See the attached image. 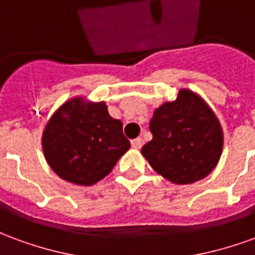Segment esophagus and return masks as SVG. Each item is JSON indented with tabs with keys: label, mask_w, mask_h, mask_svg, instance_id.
Masks as SVG:
<instances>
[{
	"label": "esophagus",
	"mask_w": 255,
	"mask_h": 255,
	"mask_svg": "<svg viewBox=\"0 0 255 255\" xmlns=\"http://www.w3.org/2000/svg\"><path fill=\"white\" fill-rule=\"evenodd\" d=\"M131 144H132L133 149H140V147H142V144H143V139L142 138L133 139L132 142H131Z\"/></svg>",
	"instance_id": "obj_1"
}]
</instances>
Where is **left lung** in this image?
Instances as JSON below:
<instances>
[{
	"label": "left lung",
	"mask_w": 255,
	"mask_h": 255,
	"mask_svg": "<svg viewBox=\"0 0 255 255\" xmlns=\"http://www.w3.org/2000/svg\"><path fill=\"white\" fill-rule=\"evenodd\" d=\"M153 139L142 147L151 168L175 184L206 177L223 151V129L208 104L190 90L155 109L150 120Z\"/></svg>",
	"instance_id": "1"
}]
</instances>
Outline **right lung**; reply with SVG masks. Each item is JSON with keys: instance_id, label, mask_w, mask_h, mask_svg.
I'll return each mask as SVG.
<instances>
[{"instance_id": "1", "label": "right lung", "mask_w": 255, "mask_h": 255, "mask_svg": "<svg viewBox=\"0 0 255 255\" xmlns=\"http://www.w3.org/2000/svg\"><path fill=\"white\" fill-rule=\"evenodd\" d=\"M129 146L123 123L111 117L105 102L79 97L53 115L42 136L47 164L78 186H91L109 175Z\"/></svg>"}]
</instances>
